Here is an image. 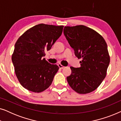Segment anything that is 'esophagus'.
Listing matches in <instances>:
<instances>
[{
    "label": "esophagus",
    "mask_w": 121,
    "mask_h": 121,
    "mask_svg": "<svg viewBox=\"0 0 121 121\" xmlns=\"http://www.w3.org/2000/svg\"><path fill=\"white\" fill-rule=\"evenodd\" d=\"M58 67L60 69H63V68H65V67H64L63 65H62V64H58Z\"/></svg>",
    "instance_id": "obj_1"
}]
</instances>
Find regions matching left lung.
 I'll use <instances>...</instances> for the list:
<instances>
[{
  "label": "left lung",
  "mask_w": 121,
  "mask_h": 121,
  "mask_svg": "<svg viewBox=\"0 0 121 121\" xmlns=\"http://www.w3.org/2000/svg\"><path fill=\"white\" fill-rule=\"evenodd\" d=\"M63 32L76 57L82 58L80 68L70 67L68 82L78 93H90L106 75L110 61L106 42L96 31L84 25L65 26Z\"/></svg>",
  "instance_id": "8db88e82"
}]
</instances>
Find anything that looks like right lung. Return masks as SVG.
Wrapping results in <instances>:
<instances>
[{
  "mask_svg": "<svg viewBox=\"0 0 121 121\" xmlns=\"http://www.w3.org/2000/svg\"><path fill=\"white\" fill-rule=\"evenodd\" d=\"M63 27L40 24L18 39L11 59L16 77L24 88L41 92L51 85L59 67L43 57L61 36Z\"/></svg>",
  "mask_w": 121,
  "mask_h": 121,
  "instance_id": "right-lung-1",
  "label": "right lung"
}]
</instances>
